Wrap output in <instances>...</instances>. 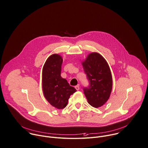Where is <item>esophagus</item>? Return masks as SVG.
<instances>
[{
    "mask_svg": "<svg viewBox=\"0 0 148 148\" xmlns=\"http://www.w3.org/2000/svg\"><path fill=\"white\" fill-rule=\"evenodd\" d=\"M75 88L77 90H79V85L75 86Z\"/></svg>",
    "mask_w": 148,
    "mask_h": 148,
    "instance_id": "1",
    "label": "esophagus"
}]
</instances>
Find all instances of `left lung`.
I'll use <instances>...</instances> for the list:
<instances>
[{
  "mask_svg": "<svg viewBox=\"0 0 148 148\" xmlns=\"http://www.w3.org/2000/svg\"><path fill=\"white\" fill-rule=\"evenodd\" d=\"M89 81V86L84 88L89 104L98 108L109 99L112 89V78L108 63L99 53L92 52L82 62Z\"/></svg>",
  "mask_w": 148,
  "mask_h": 148,
  "instance_id": "obj_1",
  "label": "left lung"
}]
</instances>
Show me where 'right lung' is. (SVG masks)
<instances>
[{
	"mask_svg": "<svg viewBox=\"0 0 148 148\" xmlns=\"http://www.w3.org/2000/svg\"><path fill=\"white\" fill-rule=\"evenodd\" d=\"M62 63L60 55L53 54L47 59L42 73L44 97L51 106L59 110L66 107L70 96L77 91L61 77Z\"/></svg>",
	"mask_w": 148,
	"mask_h": 148,
	"instance_id": "add662e5",
	"label": "right lung"
}]
</instances>
